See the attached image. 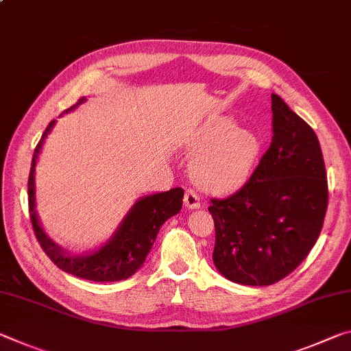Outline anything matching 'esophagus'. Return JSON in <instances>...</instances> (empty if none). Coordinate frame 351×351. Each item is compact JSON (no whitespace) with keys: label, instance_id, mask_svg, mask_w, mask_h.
<instances>
[{"label":"esophagus","instance_id":"esophagus-1","mask_svg":"<svg viewBox=\"0 0 351 351\" xmlns=\"http://www.w3.org/2000/svg\"><path fill=\"white\" fill-rule=\"evenodd\" d=\"M184 206L187 209H198L199 208V198L193 191H186L184 193Z\"/></svg>","mask_w":351,"mask_h":351}]
</instances>
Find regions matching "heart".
Segmentation results:
<instances>
[{"instance_id": "heart-1", "label": "heart", "mask_w": 351, "mask_h": 351, "mask_svg": "<svg viewBox=\"0 0 351 351\" xmlns=\"http://www.w3.org/2000/svg\"><path fill=\"white\" fill-rule=\"evenodd\" d=\"M182 148L195 154L191 175L198 187L210 193H228L245 182L259 158L258 134L236 125L230 115L210 117L191 132Z\"/></svg>"}]
</instances>
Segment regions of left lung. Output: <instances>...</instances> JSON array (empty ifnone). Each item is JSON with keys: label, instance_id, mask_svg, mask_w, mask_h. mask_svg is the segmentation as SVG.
<instances>
[{"label": "left lung", "instance_id": "left-lung-1", "mask_svg": "<svg viewBox=\"0 0 351 351\" xmlns=\"http://www.w3.org/2000/svg\"><path fill=\"white\" fill-rule=\"evenodd\" d=\"M271 142L252 178L232 195L210 199L213 261L226 280L269 286L303 263L328 208L324 156L315 132L271 93Z\"/></svg>", "mask_w": 351, "mask_h": 351}]
</instances>
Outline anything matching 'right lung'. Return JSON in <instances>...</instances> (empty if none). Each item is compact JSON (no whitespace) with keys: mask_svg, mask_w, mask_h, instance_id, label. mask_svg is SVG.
I'll return each instance as SVG.
<instances>
[{"mask_svg":"<svg viewBox=\"0 0 351 351\" xmlns=\"http://www.w3.org/2000/svg\"><path fill=\"white\" fill-rule=\"evenodd\" d=\"M84 101L86 98L82 97L69 110L76 109ZM54 125L56 120L48 125L40 142L37 143L34 156H32L29 180H27L31 223L34 228L37 241L43 252L48 254V258L66 274L97 282L126 280L134 275L145 263L160 226L181 210L184 191L181 187H176L170 189L169 192L148 193V195L138 197L108 241L99 243L95 248L76 252V250H66L58 245L43 230L36 210V167L45 138L53 131Z\"/></svg>","mask_w":351,"mask_h":351,"instance_id":"add662e5","label":"right lung"}]
</instances>
